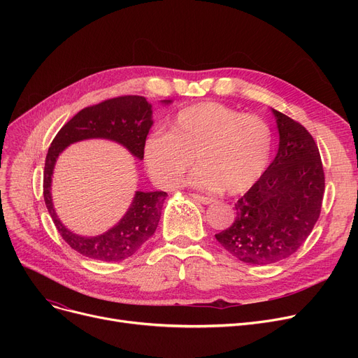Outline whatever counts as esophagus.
I'll list each match as a JSON object with an SVG mask.
<instances>
[{"label":"esophagus","instance_id":"obj_1","mask_svg":"<svg viewBox=\"0 0 358 358\" xmlns=\"http://www.w3.org/2000/svg\"><path fill=\"white\" fill-rule=\"evenodd\" d=\"M192 197H193L196 201L201 203V204H212V203L215 201L213 199H210V197H206V196H201V194H192Z\"/></svg>","mask_w":358,"mask_h":358}]
</instances>
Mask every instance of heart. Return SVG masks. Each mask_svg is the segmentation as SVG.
Here are the masks:
<instances>
[{
	"mask_svg": "<svg viewBox=\"0 0 358 358\" xmlns=\"http://www.w3.org/2000/svg\"><path fill=\"white\" fill-rule=\"evenodd\" d=\"M271 142L262 119L206 101L180 110L166 131L148 136L143 157L150 177L165 189L177 187L196 161L190 177L196 189L239 194L266 171Z\"/></svg>",
	"mask_w": 358,
	"mask_h": 358,
	"instance_id": "heart-1",
	"label": "heart"
}]
</instances>
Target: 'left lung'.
Here are the masks:
<instances>
[{
    "label": "left lung",
    "mask_w": 358,
    "mask_h": 358,
    "mask_svg": "<svg viewBox=\"0 0 358 358\" xmlns=\"http://www.w3.org/2000/svg\"><path fill=\"white\" fill-rule=\"evenodd\" d=\"M278 129L275 158L235 204L236 217L216 234L239 261L267 266L290 257L310 235L321 215L325 177L309 131L271 108Z\"/></svg>",
    "instance_id": "obj_1"
}]
</instances>
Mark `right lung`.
<instances>
[{
  "label": "right lung",
  "instance_id": "right-lung-1",
  "mask_svg": "<svg viewBox=\"0 0 358 358\" xmlns=\"http://www.w3.org/2000/svg\"><path fill=\"white\" fill-rule=\"evenodd\" d=\"M171 104V100H162ZM152 106L145 97L124 96L83 108L59 131L50 143L43 174V197L56 229L68 245L84 257L100 261H122L134 255L157 231L161 219L165 192H136L127 212L115 227L97 236H83L69 231L53 208L52 176L59 155L72 145L87 139H107L124 146L143 159V145L152 127Z\"/></svg>",
  "mask_w": 358,
  "mask_h": 358
}]
</instances>
